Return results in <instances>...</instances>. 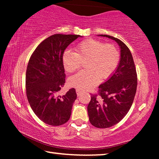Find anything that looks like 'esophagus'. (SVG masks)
Wrapping results in <instances>:
<instances>
[{
	"instance_id": "34e87169",
	"label": "esophagus",
	"mask_w": 159,
	"mask_h": 159,
	"mask_svg": "<svg viewBox=\"0 0 159 159\" xmlns=\"http://www.w3.org/2000/svg\"><path fill=\"white\" fill-rule=\"evenodd\" d=\"M82 93V91L80 90H79V89H77L76 90V93H77V95L78 96H79L80 95V93Z\"/></svg>"
}]
</instances>
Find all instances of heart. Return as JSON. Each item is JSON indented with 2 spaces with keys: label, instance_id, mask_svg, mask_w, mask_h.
I'll use <instances>...</instances> for the list:
<instances>
[{
  "label": "heart",
  "instance_id": "heart-1",
  "mask_svg": "<svg viewBox=\"0 0 159 159\" xmlns=\"http://www.w3.org/2000/svg\"><path fill=\"white\" fill-rule=\"evenodd\" d=\"M76 52L67 50L62 56V63L67 72L72 73L85 63L83 70L69 78L71 86L79 90H89L114 73L119 61L120 53L115 45L89 39L77 45Z\"/></svg>",
  "mask_w": 159,
  "mask_h": 159
}]
</instances>
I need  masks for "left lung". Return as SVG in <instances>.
Returning a JSON list of instances; mask_svg holds the SVG:
<instances>
[{"instance_id": "8db88e82", "label": "left lung", "mask_w": 159, "mask_h": 159, "mask_svg": "<svg viewBox=\"0 0 159 159\" xmlns=\"http://www.w3.org/2000/svg\"><path fill=\"white\" fill-rule=\"evenodd\" d=\"M114 40L119 45L120 59L116 71L99 86L98 94L91 95L88 113L91 124L107 128L119 123L128 114L135 96L138 78L133 56L120 40L108 35H98Z\"/></svg>"}]
</instances>
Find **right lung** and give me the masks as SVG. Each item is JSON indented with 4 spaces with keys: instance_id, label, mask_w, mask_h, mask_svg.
Masks as SVG:
<instances>
[{
    "instance_id": "add662e5",
    "label": "right lung",
    "mask_w": 159,
    "mask_h": 159,
    "mask_svg": "<svg viewBox=\"0 0 159 159\" xmlns=\"http://www.w3.org/2000/svg\"><path fill=\"white\" fill-rule=\"evenodd\" d=\"M79 35L54 34L41 42L29 59L26 93L32 110L43 122L57 126L68 121L77 95L74 88L58 95L65 83L62 56Z\"/></svg>"
}]
</instances>
